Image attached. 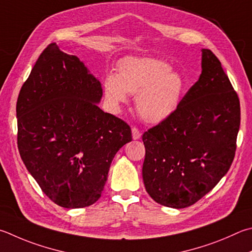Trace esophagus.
<instances>
[{
    "mask_svg": "<svg viewBox=\"0 0 252 252\" xmlns=\"http://www.w3.org/2000/svg\"><path fill=\"white\" fill-rule=\"evenodd\" d=\"M132 138L133 140H139L141 138V132L138 127H132Z\"/></svg>",
    "mask_w": 252,
    "mask_h": 252,
    "instance_id": "esophagus-1",
    "label": "esophagus"
}]
</instances>
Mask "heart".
Instances as JSON below:
<instances>
[{
  "mask_svg": "<svg viewBox=\"0 0 252 252\" xmlns=\"http://www.w3.org/2000/svg\"><path fill=\"white\" fill-rule=\"evenodd\" d=\"M184 80L171 71L167 63L154 58H129L118 65V77L104 80V93L113 104L126 101V94L136 95V110L150 123H158L180 106Z\"/></svg>",
  "mask_w": 252,
  "mask_h": 252,
  "instance_id": "heart-1",
  "label": "heart"
}]
</instances>
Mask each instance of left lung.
Instances as JSON below:
<instances>
[{"label": "left lung", "mask_w": 252, "mask_h": 252, "mask_svg": "<svg viewBox=\"0 0 252 252\" xmlns=\"http://www.w3.org/2000/svg\"><path fill=\"white\" fill-rule=\"evenodd\" d=\"M240 101L221 63L203 49L202 74L170 118L145 131V189L166 207L185 208L212 190L234 161Z\"/></svg>", "instance_id": "left-lung-1"}]
</instances>
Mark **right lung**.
<instances>
[{
    "instance_id": "right-lung-1",
    "label": "right lung",
    "mask_w": 252,
    "mask_h": 252,
    "mask_svg": "<svg viewBox=\"0 0 252 252\" xmlns=\"http://www.w3.org/2000/svg\"><path fill=\"white\" fill-rule=\"evenodd\" d=\"M101 84L78 57L49 44L16 102L17 148L44 194L63 208L101 196L114 155L132 141L131 127L97 103Z\"/></svg>"
}]
</instances>
